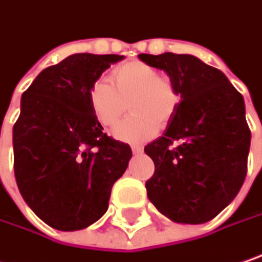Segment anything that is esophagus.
<instances>
[{
  "instance_id": "34e87169",
  "label": "esophagus",
  "mask_w": 262,
  "mask_h": 262,
  "mask_svg": "<svg viewBox=\"0 0 262 262\" xmlns=\"http://www.w3.org/2000/svg\"><path fill=\"white\" fill-rule=\"evenodd\" d=\"M132 149H133V152H142V145H138V144H133L132 145Z\"/></svg>"
}]
</instances>
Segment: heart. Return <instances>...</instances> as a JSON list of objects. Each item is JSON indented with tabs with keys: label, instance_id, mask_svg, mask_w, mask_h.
<instances>
[{
	"label": "heart",
	"instance_id": "b5f03b06",
	"mask_svg": "<svg viewBox=\"0 0 262 262\" xmlns=\"http://www.w3.org/2000/svg\"><path fill=\"white\" fill-rule=\"evenodd\" d=\"M110 81L99 78L89 89V103L95 118L113 127L130 106V116L114 130L126 142H144L156 136L177 114L181 93L172 77L160 74L152 65L129 60L110 72Z\"/></svg>",
	"mask_w": 262,
	"mask_h": 262
}]
</instances>
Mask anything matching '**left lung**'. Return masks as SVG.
<instances>
[{
  "instance_id": "8db88e82",
  "label": "left lung",
  "mask_w": 262,
  "mask_h": 262,
  "mask_svg": "<svg viewBox=\"0 0 262 262\" xmlns=\"http://www.w3.org/2000/svg\"><path fill=\"white\" fill-rule=\"evenodd\" d=\"M139 59L166 71L181 93L164 135L145 146L156 166L145 182L148 199L175 223H208L233 202L246 178L251 130L243 96L221 71L190 54Z\"/></svg>"
}]
</instances>
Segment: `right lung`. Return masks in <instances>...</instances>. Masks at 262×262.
<instances>
[{
	"label": "right lung",
	"mask_w": 262,
	"mask_h": 262,
	"mask_svg": "<svg viewBox=\"0 0 262 262\" xmlns=\"http://www.w3.org/2000/svg\"><path fill=\"white\" fill-rule=\"evenodd\" d=\"M121 59L72 54L41 71L22 95L13 126L14 177L28 206L56 230L96 223L127 169L130 146L103 133L89 103L92 83Z\"/></svg>",
	"instance_id": "right-lung-1"
}]
</instances>
